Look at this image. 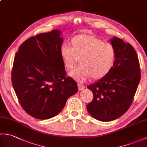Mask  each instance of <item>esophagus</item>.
I'll list each match as a JSON object with an SVG mask.
<instances>
[{
  "label": "esophagus",
  "instance_id": "1",
  "mask_svg": "<svg viewBox=\"0 0 147 147\" xmlns=\"http://www.w3.org/2000/svg\"><path fill=\"white\" fill-rule=\"evenodd\" d=\"M78 87L79 91H81V90H82L85 88V86L83 85H81V84H78Z\"/></svg>",
  "mask_w": 147,
  "mask_h": 147
}]
</instances>
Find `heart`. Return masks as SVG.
Instances as JSON below:
<instances>
[{
  "mask_svg": "<svg viewBox=\"0 0 147 147\" xmlns=\"http://www.w3.org/2000/svg\"><path fill=\"white\" fill-rule=\"evenodd\" d=\"M61 55L67 69H71L80 59L82 64L71 71L69 76L82 83L91 77L98 80L107 76L114 67L116 51L111 43H104L97 37L80 34L71 40V47H62Z\"/></svg>",
  "mask_w": 147,
  "mask_h": 147,
  "instance_id": "heart-1",
  "label": "heart"
}]
</instances>
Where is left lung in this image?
<instances>
[{
    "label": "left lung",
    "instance_id": "left-lung-1",
    "mask_svg": "<svg viewBox=\"0 0 147 147\" xmlns=\"http://www.w3.org/2000/svg\"><path fill=\"white\" fill-rule=\"evenodd\" d=\"M111 42L116 51L113 68L104 78L87 86L93 94L87 111L96 119L105 122L128 110L141 79L138 57L133 46L117 37Z\"/></svg>",
    "mask_w": 147,
    "mask_h": 147
}]
</instances>
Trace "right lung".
<instances>
[{"instance_id":"obj_1","label":"right lung","mask_w":147,"mask_h":147,"mask_svg":"<svg viewBox=\"0 0 147 147\" xmlns=\"http://www.w3.org/2000/svg\"><path fill=\"white\" fill-rule=\"evenodd\" d=\"M61 31L40 33L25 40L15 55L12 84L27 114L38 119L58 114L78 92L76 82L66 77L61 55Z\"/></svg>"}]
</instances>
